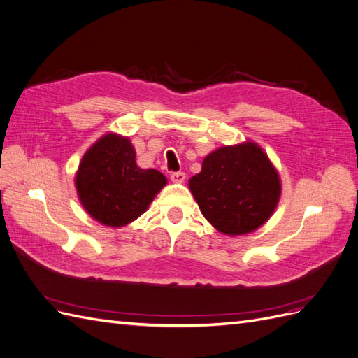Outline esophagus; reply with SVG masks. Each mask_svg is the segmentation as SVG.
<instances>
[{"mask_svg": "<svg viewBox=\"0 0 358 358\" xmlns=\"http://www.w3.org/2000/svg\"><path fill=\"white\" fill-rule=\"evenodd\" d=\"M185 178H187V175L183 171H175L170 175L171 182H175V183H182L183 180H185Z\"/></svg>", "mask_w": 358, "mask_h": 358, "instance_id": "obj_1", "label": "esophagus"}]
</instances>
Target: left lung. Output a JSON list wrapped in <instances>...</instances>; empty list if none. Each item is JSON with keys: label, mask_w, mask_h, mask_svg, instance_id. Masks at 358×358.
Returning a JSON list of instances; mask_svg holds the SVG:
<instances>
[{"label": "left lung", "mask_w": 358, "mask_h": 358, "mask_svg": "<svg viewBox=\"0 0 358 358\" xmlns=\"http://www.w3.org/2000/svg\"><path fill=\"white\" fill-rule=\"evenodd\" d=\"M188 187L204 218L227 236L258 230L282 192L276 167L252 140L212 150Z\"/></svg>", "instance_id": "1"}]
</instances>
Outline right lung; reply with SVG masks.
<instances>
[{"label": "right lung", "instance_id": "1", "mask_svg": "<svg viewBox=\"0 0 358 358\" xmlns=\"http://www.w3.org/2000/svg\"><path fill=\"white\" fill-rule=\"evenodd\" d=\"M74 185L91 218L117 229L148 210L167 178L155 169L137 166L128 137L107 133L82 157Z\"/></svg>", "mask_w": 358, "mask_h": 358}]
</instances>
